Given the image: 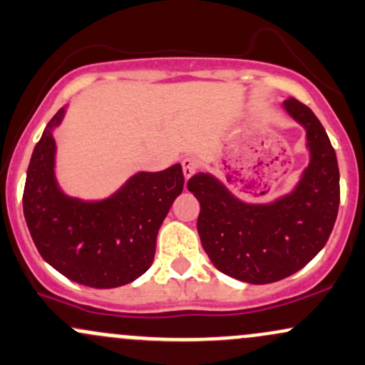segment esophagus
Segmentation results:
<instances>
[{
	"label": "esophagus",
	"mask_w": 365,
	"mask_h": 365,
	"mask_svg": "<svg viewBox=\"0 0 365 365\" xmlns=\"http://www.w3.org/2000/svg\"><path fill=\"white\" fill-rule=\"evenodd\" d=\"M182 170H183V176H185V180H189L197 173L199 170V161L197 158H194V155H189V158H185L182 161Z\"/></svg>",
	"instance_id": "34e87169"
}]
</instances>
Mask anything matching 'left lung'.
Segmentation results:
<instances>
[{
    "label": "left lung",
    "mask_w": 365,
    "mask_h": 365,
    "mask_svg": "<svg viewBox=\"0 0 365 365\" xmlns=\"http://www.w3.org/2000/svg\"><path fill=\"white\" fill-rule=\"evenodd\" d=\"M284 110L305 128L310 163L289 194L272 202H246L211 173L194 175L197 232L213 265L250 284L277 282L302 270L326 246L339 206L336 152L317 115L287 98Z\"/></svg>",
    "instance_id": "obj_1"
}]
</instances>
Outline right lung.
<instances>
[{"label":"right lung","instance_id":"add662e5","mask_svg":"<svg viewBox=\"0 0 365 365\" xmlns=\"http://www.w3.org/2000/svg\"><path fill=\"white\" fill-rule=\"evenodd\" d=\"M62 107L36 143L24 187V216L39 255L74 282L109 289L133 282L154 262L155 239L183 190L180 164L138 171L107 199L85 201L60 189L53 130Z\"/></svg>","mask_w":365,"mask_h":365}]
</instances>
